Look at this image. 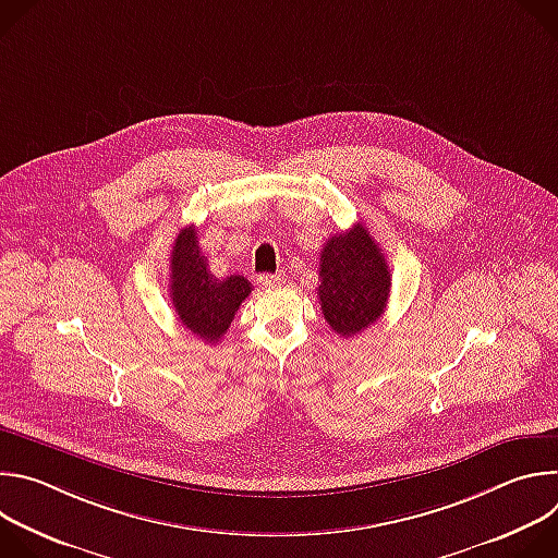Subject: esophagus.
Instances as JSON below:
<instances>
[{"label": "esophagus", "mask_w": 558, "mask_h": 558, "mask_svg": "<svg viewBox=\"0 0 558 558\" xmlns=\"http://www.w3.org/2000/svg\"><path fill=\"white\" fill-rule=\"evenodd\" d=\"M282 280H284L282 274H263V276L258 278V282H260L263 287H276V284H280Z\"/></svg>", "instance_id": "34e87169"}]
</instances>
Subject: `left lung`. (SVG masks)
Here are the masks:
<instances>
[{"instance_id": "8db88e82", "label": "left lung", "mask_w": 558, "mask_h": 558, "mask_svg": "<svg viewBox=\"0 0 558 558\" xmlns=\"http://www.w3.org/2000/svg\"><path fill=\"white\" fill-rule=\"evenodd\" d=\"M388 293L390 269L362 222L329 238L320 254L317 300L336 333L351 338L375 325Z\"/></svg>"}]
</instances>
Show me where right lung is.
Returning <instances> with one entry per match:
<instances>
[{"label":"right lung","instance_id":"add662e5","mask_svg":"<svg viewBox=\"0 0 558 558\" xmlns=\"http://www.w3.org/2000/svg\"><path fill=\"white\" fill-rule=\"evenodd\" d=\"M250 293L252 282L243 276L225 280L211 276L196 229H181L170 260V298L185 329L207 344H216Z\"/></svg>","mask_w":558,"mask_h":558}]
</instances>
